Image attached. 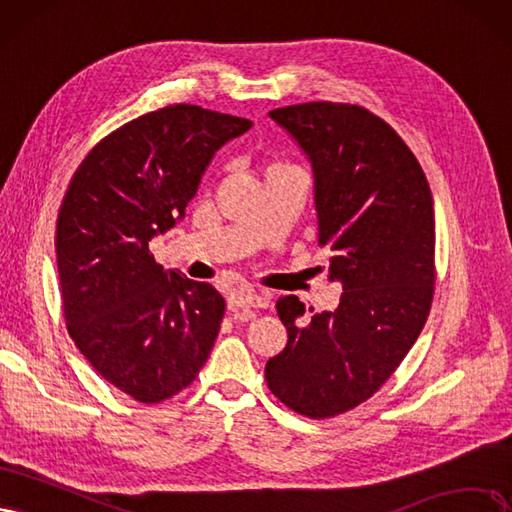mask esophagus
<instances>
[{
	"label": "esophagus",
	"instance_id": "obj_1",
	"mask_svg": "<svg viewBox=\"0 0 512 512\" xmlns=\"http://www.w3.org/2000/svg\"><path fill=\"white\" fill-rule=\"evenodd\" d=\"M268 300L255 291H234L227 298L229 310H246V308H263Z\"/></svg>",
	"mask_w": 512,
	"mask_h": 512
}]
</instances>
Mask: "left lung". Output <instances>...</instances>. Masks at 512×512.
Segmentation results:
<instances>
[{"label": "left lung", "instance_id": "8db88e82", "mask_svg": "<svg viewBox=\"0 0 512 512\" xmlns=\"http://www.w3.org/2000/svg\"><path fill=\"white\" fill-rule=\"evenodd\" d=\"M268 117L310 163L317 236L342 295L306 325L295 295L278 300L289 340L266 381L291 410L325 419L381 389L421 334L434 295V200L417 157L366 108L310 102Z\"/></svg>", "mask_w": 512, "mask_h": 512}]
</instances>
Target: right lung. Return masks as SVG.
<instances>
[{"mask_svg": "<svg viewBox=\"0 0 512 512\" xmlns=\"http://www.w3.org/2000/svg\"><path fill=\"white\" fill-rule=\"evenodd\" d=\"M251 127L191 104L148 112L97 144L63 197L55 249L68 332L138 402L191 385L225 312L217 289L163 270L148 242L185 219L214 153Z\"/></svg>", "mask_w": 512, "mask_h": 512, "instance_id": "1", "label": "right lung"}]
</instances>
